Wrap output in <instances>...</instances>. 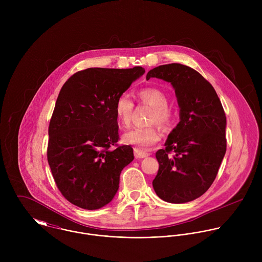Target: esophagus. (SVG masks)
Segmentation results:
<instances>
[{
  "mask_svg": "<svg viewBox=\"0 0 262 262\" xmlns=\"http://www.w3.org/2000/svg\"><path fill=\"white\" fill-rule=\"evenodd\" d=\"M134 155L136 158H144L147 157L149 155V153L143 151V150L138 149V148H134Z\"/></svg>",
  "mask_w": 262,
  "mask_h": 262,
  "instance_id": "34e87169",
  "label": "esophagus"
}]
</instances>
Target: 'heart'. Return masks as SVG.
I'll list each match as a JSON object with an SVG mask.
<instances>
[{"instance_id":"1","label":"heart","mask_w":262,"mask_h":262,"mask_svg":"<svg viewBox=\"0 0 262 262\" xmlns=\"http://www.w3.org/2000/svg\"><path fill=\"white\" fill-rule=\"evenodd\" d=\"M137 95L142 103L147 104L153 108L148 123H157L163 128L171 125L173 121V112L168 107V97L163 91L149 86L141 89ZM133 109L134 103L128 95L122 94L116 99L114 112L118 123L121 126L127 127L130 124ZM160 137L161 134L155 126H146L136 127L127 131L122 136V140L125 144L146 148L157 143L160 140Z\"/></svg>"}]
</instances>
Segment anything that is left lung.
<instances>
[{"mask_svg": "<svg viewBox=\"0 0 262 262\" xmlns=\"http://www.w3.org/2000/svg\"><path fill=\"white\" fill-rule=\"evenodd\" d=\"M151 77L171 83L180 107L179 124L155 153L159 169L152 186L161 200L184 204L204 194L217 177L227 147L226 115L213 85L191 68L159 66Z\"/></svg>", "mask_w": 262, "mask_h": 262, "instance_id": "left-lung-1", "label": "left lung"}]
</instances>
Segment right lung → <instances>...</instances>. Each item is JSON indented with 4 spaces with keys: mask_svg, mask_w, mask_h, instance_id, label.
I'll return each instance as SVG.
<instances>
[{
    "mask_svg": "<svg viewBox=\"0 0 262 262\" xmlns=\"http://www.w3.org/2000/svg\"><path fill=\"white\" fill-rule=\"evenodd\" d=\"M145 73L133 69L91 68L72 75L57 97L48 128L47 160L62 195L97 210L115 196L120 173L133 159L130 145L117 146L116 99Z\"/></svg>",
    "mask_w": 262,
    "mask_h": 262,
    "instance_id": "obj_1",
    "label": "right lung"
}]
</instances>
